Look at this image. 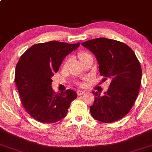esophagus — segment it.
<instances>
[{
  "instance_id": "1",
  "label": "esophagus",
  "mask_w": 152,
  "mask_h": 152,
  "mask_svg": "<svg viewBox=\"0 0 152 152\" xmlns=\"http://www.w3.org/2000/svg\"><path fill=\"white\" fill-rule=\"evenodd\" d=\"M84 93H85V91H81V90L77 91V95L78 96H81V95H82V94H83Z\"/></svg>"
}]
</instances>
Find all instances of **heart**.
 Instances as JSON below:
<instances>
[{
    "label": "heart",
    "mask_w": 152,
    "mask_h": 152,
    "mask_svg": "<svg viewBox=\"0 0 152 152\" xmlns=\"http://www.w3.org/2000/svg\"><path fill=\"white\" fill-rule=\"evenodd\" d=\"M89 55H90V54L87 53V52H81V53L78 54V57H79L80 60L81 61L82 59L86 58V56H89ZM66 64H67L66 62L65 63V64H64V66H66ZM78 85H79V86H82L83 84H82V83H78Z\"/></svg>",
    "instance_id": "1"
}]
</instances>
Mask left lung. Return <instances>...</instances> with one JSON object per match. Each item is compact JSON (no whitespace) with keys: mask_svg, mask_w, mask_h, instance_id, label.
I'll use <instances>...</instances> for the list:
<instances>
[{"mask_svg":"<svg viewBox=\"0 0 152 152\" xmlns=\"http://www.w3.org/2000/svg\"><path fill=\"white\" fill-rule=\"evenodd\" d=\"M81 45L95 55L104 81L111 80L104 96L92 92L95 99L91 114L104 123L121 119L129 112L139 92L142 71L137 57L129 46L116 40L98 38Z\"/></svg>","mask_w":152,"mask_h":152,"instance_id":"left-lung-1","label":"left lung"}]
</instances>
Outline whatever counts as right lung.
Wrapping results in <instances>:
<instances>
[{
    "label": "right lung",
    "instance_id": "obj_1",
    "mask_svg": "<svg viewBox=\"0 0 152 152\" xmlns=\"http://www.w3.org/2000/svg\"><path fill=\"white\" fill-rule=\"evenodd\" d=\"M79 45L56 41L37 43L20 57L15 67V84L22 105L36 121L43 124L60 121L77 97L71 89L56 94L52 89L51 77L66 56Z\"/></svg>",
    "mask_w": 152,
    "mask_h": 152
}]
</instances>
